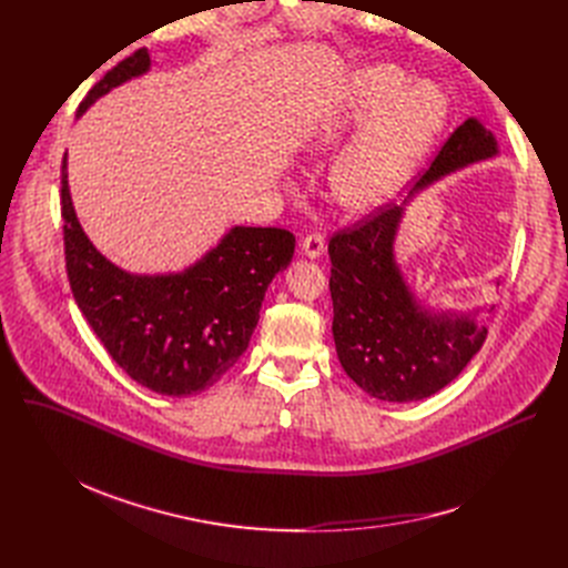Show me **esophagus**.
<instances>
[{"mask_svg":"<svg viewBox=\"0 0 568 568\" xmlns=\"http://www.w3.org/2000/svg\"><path fill=\"white\" fill-rule=\"evenodd\" d=\"M324 246H326V239L322 232H311L302 239V251L308 257H320L324 253Z\"/></svg>","mask_w":568,"mask_h":568,"instance_id":"obj_1","label":"esophagus"}]
</instances>
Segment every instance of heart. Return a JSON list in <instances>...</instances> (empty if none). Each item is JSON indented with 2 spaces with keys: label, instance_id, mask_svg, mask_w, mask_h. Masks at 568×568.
I'll return each mask as SVG.
<instances>
[{
  "label": "heart",
  "instance_id": "b5f03b06",
  "mask_svg": "<svg viewBox=\"0 0 568 568\" xmlns=\"http://www.w3.org/2000/svg\"><path fill=\"white\" fill-rule=\"evenodd\" d=\"M334 168V191L352 209L389 200L426 152L446 116V99L430 82H412L392 64L364 69L352 82L345 112L313 133L311 152H332L347 129L372 116Z\"/></svg>",
  "mask_w": 568,
  "mask_h": 568
}]
</instances>
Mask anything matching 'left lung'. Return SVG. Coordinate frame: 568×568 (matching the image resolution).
<instances>
[{
  "mask_svg": "<svg viewBox=\"0 0 568 568\" xmlns=\"http://www.w3.org/2000/svg\"><path fill=\"white\" fill-rule=\"evenodd\" d=\"M497 154V142L467 119L414 184ZM403 206L382 204L329 239L334 341L343 371L366 394L389 403L422 400L454 382L481 349L488 329L467 317L430 315L416 306L394 262Z\"/></svg>",
  "mask_w": 568,
  "mask_h": 568,
  "instance_id": "1",
  "label": "left lung"
}]
</instances>
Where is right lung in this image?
Instances as JSON below:
<instances>
[{
  "instance_id": "obj_1",
  "label": "right lung",
  "mask_w": 568,
  "mask_h": 568,
  "mask_svg": "<svg viewBox=\"0 0 568 568\" xmlns=\"http://www.w3.org/2000/svg\"><path fill=\"white\" fill-rule=\"evenodd\" d=\"M140 48L89 89L78 114L149 69ZM62 161L64 257L73 300L108 354L129 377L161 396L186 398L214 386L242 356L260 320L264 292L294 253L281 227H234L197 264L174 276H131L108 262L82 232Z\"/></svg>"
}]
</instances>
